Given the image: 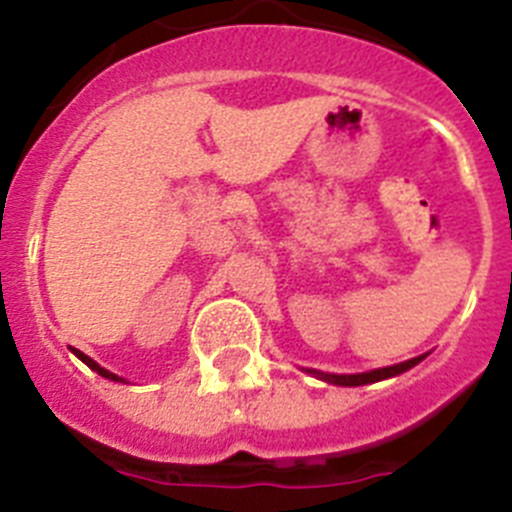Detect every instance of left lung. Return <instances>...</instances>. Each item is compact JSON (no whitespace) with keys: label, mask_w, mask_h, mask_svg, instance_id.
Returning a JSON list of instances; mask_svg holds the SVG:
<instances>
[{"label":"left lung","mask_w":512,"mask_h":512,"mask_svg":"<svg viewBox=\"0 0 512 512\" xmlns=\"http://www.w3.org/2000/svg\"><path fill=\"white\" fill-rule=\"evenodd\" d=\"M423 359L425 354L415 356V359L410 361H402V364L384 366V369H372V372H361V374H323V372H315V369H307V372L315 374V377H320L323 382H330V384H341V387H361V384H372V382H382V379L397 377V374L413 369V366L420 364Z\"/></svg>","instance_id":"obj_1"}]
</instances>
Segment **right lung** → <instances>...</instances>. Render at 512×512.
Segmentation results:
<instances>
[{"label": "right lung", "mask_w": 512, "mask_h": 512, "mask_svg": "<svg viewBox=\"0 0 512 512\" xmlns=\"http://www.w3.org/2000/svg\"><path fill=\"white\" fill-rule=\"evenodd\" d=\"M71 351H74L76 356H79L81 361H84V364L89 366V369H92V372H97L99 377H104V379H112V382H122V377H117V374H112V372H107V369H104V366H99L97 361L94 359H89L87 354H81V351H76V348H71Z\"/></svg>", "instance_id": "1"}]
</instances>
